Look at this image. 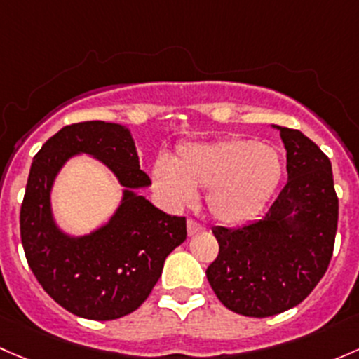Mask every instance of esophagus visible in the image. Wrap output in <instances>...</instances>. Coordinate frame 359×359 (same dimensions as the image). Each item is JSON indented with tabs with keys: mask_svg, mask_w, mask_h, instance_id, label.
Masks as SVG:
<instances>
[{
	"mask_svg": "<svg viewBox=\"0 0 359 359\" xmlns=\"http://www.w3.org/2000/svg\"><path fill=\"white\" fill-rule=\"evenodd\" d=\"M187 230H188V235H197V233H202V231H205V226L198 223V221L188 219Z\"/></svg>",
	"mask_w": 359,
	"mask_h": 359,
	"instance_id": "1",
	"label": "esophagus"
}]
</instances>
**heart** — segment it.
I'll return each instance as SVG.
<instances>
[{
    "label": "heart",
    "instance_id": "obj_1",
    "mask_svg": "<svg viewBox=\"0 0 359 359\" xmlns=\"http://www.w3.org/2000/svg\"><path fill=\"white\" fill-rule=\"evenodd\" d=\"M283 162L273 147L247 138L188 143L175 162L157 161V190L175 205L195 201V190H207L209 212L223 224L252 221L275 194Z\"/></svg>",
    "mask_w": 359,
    "mask_h": 359
}]
</instances>
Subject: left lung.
Instances as JSON below:
<instances>
[{"instance_id": "8db88e82", "label": "left lung", "mask_w": 359, "mask_h": 359, "mask_svg": "<svg viewBox=\"0 0 359 359\" xmlns=\"http://www.w3.org/2000/svg\"><path fill=\"white\" fill-rule=\"evenodd\" d=\"M278 129L289 181L276 201L254 223L212 230L219 252L207 280L216 297L243 316L266 318L297 306L334 254L339 198L330 158L297 129Z\"/></svg>"}]
</instances>
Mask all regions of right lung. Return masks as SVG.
<instances>
[{
  "label": "right lung",
  "mask_w": 359,
  "mask_h": 359,
  "mask_svg": "<svg viewBox=\"0 0 359 359\" xmlns=\"http://www.w3.org/2000/svg\"><path fill=\"white\" fill-rule=\"evenodd\" d=\"M74 153L105 161L126 187L123 204L107 227L81 239L53 223L49 190ZM150 178L140 169L131 135L123 126L86 121L62 128L32 161L20 207V238L36 280L55 302L88 320H117L145 302L165 257L187 238V219L136 195Z\"/></svg>",
  "instance_id": "obj_1"
}]
</instances>
